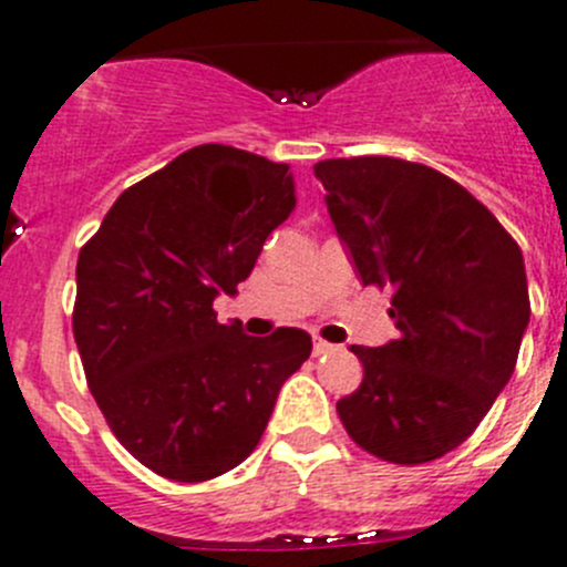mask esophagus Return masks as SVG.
<instances>
[{"label":"esophagus","instance_id":"1","mask_svg":"<svg viewBox=\"0 0 567 567\" xmlns=\"http://www.w3.org/2000/svg\"><path fill=\"white\" fill-rule=\"evenodd\" d=\"M334 349H338V346L327 343V340H321V338L312 340V354H316V357H321V354H332Z\"/></svg>","mask_w":567,"mask_h":567}]
</instances>
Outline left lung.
Instances as JSON below:
<instances>
[{
    "instance_id": "left-lung-1",
    "label": "left lung",
    "mask_w": 567,
    "mask_h": 567,
    "mask_svg": "<svg viewBox=\"0 0 567 567\" xmlns=\"http://www.w3.org/2000/svg\"><path fill=\"white\" fill-rule=\"evenodd\" d=\"M362 285L393 290L399 338L351 346L362 382L338 401L351 441L395 465L454 452L509 382L529 323L524 255L446 174L399 157L316 163Z\"/></svg>"
}]
</instances>
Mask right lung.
Instances as JSON below:
<instances>
[{
  "label": "right lung",
  "instance_id": "right-lung-1",
  "mask_svg": "<svg viewBox=\"0 0 567 567\" xmlns=\"http://www.w3.org/2000/svg\"><path fill=\"white\" fill-rule=\"evenodd\" d=\"M293 207L285 163L205 144L126 188L80 249L71 323L87 388L121 446L166 480L244 463L310 357L305 329L251 338L213 310Z\"/></svg>",
  "mask_w": 567,
  "mask_h": 567
}]
</instances>
